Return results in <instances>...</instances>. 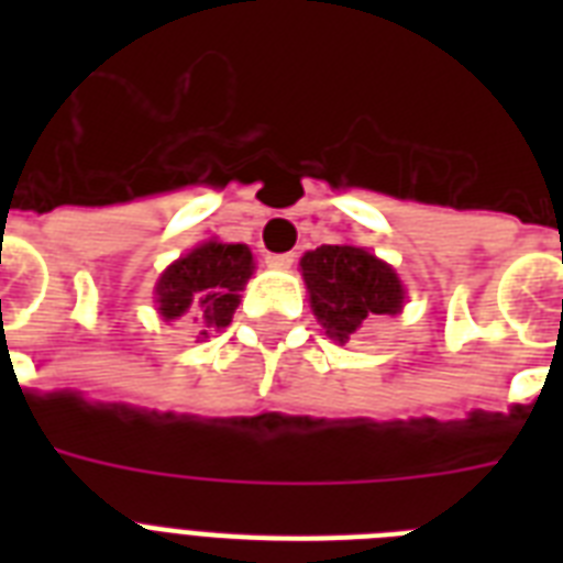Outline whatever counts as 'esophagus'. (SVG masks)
Listing matches in <instances>:
<instances>
[{
    "label": "esophagus",
    "mask_w": 563,
    "mask_h": 563,
    "mask_svg": "<svg viewBox=\"0 0 563 563\" xmlns=\"http://www.w3.org/2000/svg\"><path fill=\"white\" fill-rule=\"evenodd\" d=\"M265 263L272 265V268H291L295 265V254H268Z\"/></svg>",
    "instance_id": "34e87169"
}]
</instances>
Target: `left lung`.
<instances>
[{"mask_svg": "<svg viewBox=\"0 0 563 563\" xmlns=\"http://www.w3.org/2000/svg\"><path fill=\"white\" fill-rule=\"evenodd\" d=\"M312 312L333 342L344 344L365 318L397 316L402 309L400 277L365 247L321 245L300 260Z\"/></svg>", "mask_w": 563, "mask_h": 563, "instance_id": "1", "label": "left lung"}]
</instances>
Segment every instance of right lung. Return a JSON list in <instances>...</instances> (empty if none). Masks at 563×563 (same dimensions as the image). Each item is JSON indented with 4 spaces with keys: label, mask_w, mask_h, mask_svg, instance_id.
Wrapping results in <instances>:
<instances>
[{
    "label": "right lung",
    "mask_w": 563,
    "mask_h": 563,
    "mask_svg": "<svg viewBox=\"0 0 563 563\" xmlns=\"http://www.w3.org/2000/svg\"><path fill=\"white\" fill-rule=\"evenodd\" d=\"M251 274H254L251 247L203 242L161 274L154 289L157 312L163 321L192 316L195 321L201 318L203 327L221 330L236 312L239 291L245 289ZM201 335H207V330H201Z\"/></svg>",
    "instance_id": "add662e5"
}]
</instances>
